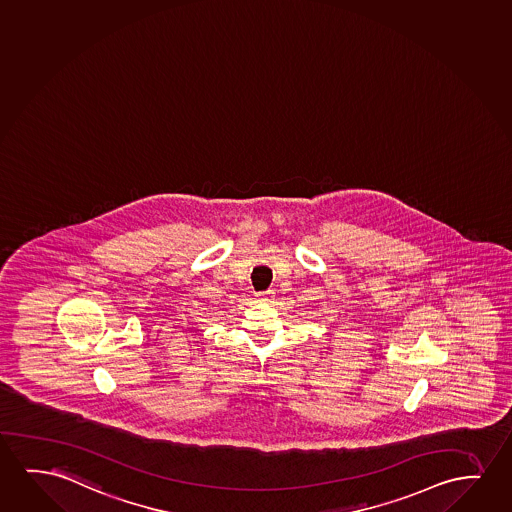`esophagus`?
I'll return each mask as SVG.
<instances>
[{
	"label": "esophagus",
	"instance_id": "esophagus-1",
	"mask_svg": "<svg viewBox=\"0 0 512 512\" xmlns=\"http://www.w3.org/2000/svg\"><path fill=\"white\" fill-rule=\"evenodd\" d=\"M273 299H275V290H266V292L257 294V301H260V303H271Z\"/></svg>",
	"mask_w": 512,
	"mask_h": 512
}]
</instances>
